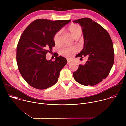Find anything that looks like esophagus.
<instances>
[{"instance_id":"obj_1","label":"esophagus","mask_w":126,"mask_h":126,"mask_svg":"<svg viewBox=\"0 0 126 126\" xmlns=\"http://www.w3.org/2000/svg\"><path fill=\"white\" fill-rule=\"evenodd\" d=\"M67 63L68 64V63H69L72 60H69V59H67Z\"/></svg>"}]
</instances>
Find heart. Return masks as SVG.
<instances>
[{"label": "heart", "instance_id": "1", "mask_svg": "<svg viewBox=\"0 0 126 126\" xmlns=\"http://www.w3.org/2000/svg\"><path fill=\"white\" fill-rule=\"evenodd\" d=\"M67 30L75 39H79L82 35V28L81 26L78 24H71L68 27ZM61 31L60 30L54 35L53 41L56 45L59 44L61 42ZM78 50V49L76 46H64L60 49L59 52L61 55L67 58H70L75 54Z\"/></svg>", "mask_w": 126, "mask_h": 126}]
</instances>
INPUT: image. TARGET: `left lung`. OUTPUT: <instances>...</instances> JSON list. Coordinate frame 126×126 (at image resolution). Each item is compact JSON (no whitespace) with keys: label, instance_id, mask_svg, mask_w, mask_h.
Instances as JSON below:
<instances>
[{"label":"left lung","instance_id":"8db88e82","mask_svg":"<svg viewBox=\"0 0 126 126\" xmlns=\"http://www.w3.org/2000/svg\"><path fill=\"white\" fill-rule=\"evenodd\" d=\"M73 22L82 27L84 45L76 56L81 59L86 56L88 61L80 64L73 75L78 83L84 86H94L109 74L114 62L113 44L107 31L89 18H82Z\"/></svg>","mask_w":126,"mask_h":126}]
</instances>
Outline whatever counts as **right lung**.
Returning a JSON list of instances; mask_svg holds the SVG:
<instances>
[{
	"mask_svg": "<svg viewBox=\"0 0 126 126\" xmlns=\"http://www.w3.org/2000/svg\"><path fill=\"white\" fill-rule=\"evenodd\" d=\"M69 20L52 21L36 19L22 33L16 49V60L19 72L31 87L40 90L50 87L58 80L60 72L67 63L63 57L54 53L55 61L47 60L55 44L53 36Z\"/></svg>",
	"mask_w": 126,
	"mask_h": 126,
	"instance_id": "add662e5",
	"label": "right lung"
}]
</instances>
